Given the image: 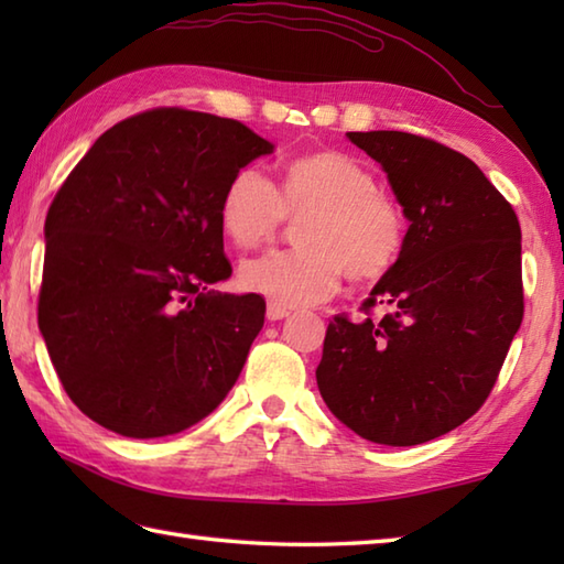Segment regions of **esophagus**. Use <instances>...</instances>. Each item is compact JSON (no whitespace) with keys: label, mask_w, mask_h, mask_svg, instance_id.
<instances>
[{"label":"esophagus","mask_w":564,"mask_h":564,"mask_svg":"<svg viewBox=\"0 0 564 564\" xmlns=\"http://www.w3.org/2000/svg\"><path fill=\"white\" fill-rule=\"evenodd\" d=\"M289 315H291V310H289V307H281V305H275V303H271V301H269L267 317H269L271 322H275V319H283V317H289Z\"/></svg>","instance_id":"esophagus-1"}]
</instances>
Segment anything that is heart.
I'll use <instances>...</instances> for the list:
<instances>
[{
  "mask_svg": "<svg viewBox=\"0 0 564 564\" xmlns=\"http://www.w3.org/2000/svg\"><path fill=\"white\" fill-rule=\"evenodd\" d=\"M285 215H305L295 232L301 249L269 251L239 269L247 291L281 307L327 301L344 273L356 283L378 281L402 254V208L351 154L295 158L283 166L279 191L259 170H239L223 191L218 220L237 249H254L275 237Z\"/></svg>",
  "mask_w": 564,
  "mask_h": 564,
  "instance_id": "b5f03b06",
  "label": "heart"
}]
</instances>
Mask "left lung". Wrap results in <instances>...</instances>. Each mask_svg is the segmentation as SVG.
Returning <instances> with one entry per match:
<instances>
[{
  "label": "left lung",
  "mask_w": 564,
  "mask_h": 564,
  "mask_svg": "<svg viewBox=\"0 0 564 564\" xmlns=\"http://www.w3.org/2000/svg\"><path fill=\"white\" fill-rule=\"evenodd\" d=\"M346 138L382 166L410 227L364 303L386 315L329 322L317 388L354 434L416 446L460 426L495 388L523 319L521 227L465 154L400 130Z\"/></svg>",
  "instance_id": "1"
}]
</instances>
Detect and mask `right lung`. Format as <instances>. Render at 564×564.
Returning <instances> with one entry per match:
<instances>
[{"mask_svg": "<svg viewBox=\"0 0 564 564\" xmlns=\"http://www.w3.org/2000/svg\"><path fill=\"white\" fill-rule=\"evenodd\" d=\"M271 152L232 118L152 109L106 130L59 186L39 327L69 400L104 429L172 436L232 390L267 303L210 291L232 273L218 210Z\"/></svg>", "mask_w": 564, "mask_h": 564, "instance_id": "1", "label": "right lung"}]
</instances>
